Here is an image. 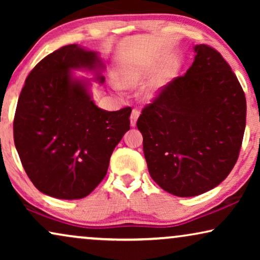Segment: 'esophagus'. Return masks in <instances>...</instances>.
Returning <instances> with one entry per match:
<instances>
[{"label":"esophagus","mask_w":260,"mask_h":260,"mask_svg":"<svg viewBox=\"0 0 260 260\" xmlns=\"http://www.w3.org/2000/svg\"><path fill=\"white\" fill-rule=\"evenodd\" d=\"M140 110L137 109H134L133 112H131V116H130V124L131 126H136V123H137V119L138 117H140Z\"/></svg>","instance_id":"34e87169"}]
</instances>
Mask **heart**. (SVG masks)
Here are the masks:
<instances>
[{"label":"heart","instance_id":"b5f03b06","mask_svg":"<svg viewBox=\"0 0 260 260\" xmlns=\"http://www.w3.org/2000/svg\"><path fill=\"white\" fill-rule=\"evenodd\" d=\"M145 79H147V74H145L144 70L142 67H138L136 65H127L123 67V70L120 71V83L123 85H141L143 84ZM162 81H157L152 86L149 88L147 92V95L149 98H154L155 95L159 93V91L163 87ZM115 87L117 90L122 88L119 83H115Z\"/></svg>","mask_w":260,"mask_h":260}]
</instances>
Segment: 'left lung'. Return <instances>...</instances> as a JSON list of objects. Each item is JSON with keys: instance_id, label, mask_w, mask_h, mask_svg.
I'll return each mask as SVG.
<instances>
[{"instance_id": "obj_1", "label": "left lung", "mask_w": 260, "mask_h": 260, "mask_svg": "<svg viewBox=\"0 0 260 260\" xmlns=\"http://www.w3.org/2000/svg\"><path fill=\"white\" fill-rule=\"evenodd\" d=\"M194 62L159 92L138 117L151 179L181 198L213 189L239 156L246 99L221 54L194 46Z\"/></svg>"}]
</instances>
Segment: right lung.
I'll list each match as a JSON object with an SVG mask.
<instances>
[{"instance_id":"1","label":"right lung","mask_w":260,"mask_h":260,"mask_svg":"<svg viewBox=\"0 0 260 260\" xmlns=\"http://www.w3.org/2000/svg\"><path fill=\"white\" fill-rule=\"evenodd\" d=\"M97 52L67 45L28 74L14 118V142L28 177L48 197H87L104 179L110 157L130 129L131 108L106 111L92 101L88 71L104 84Z\"/></svg>"}]
</instances>
